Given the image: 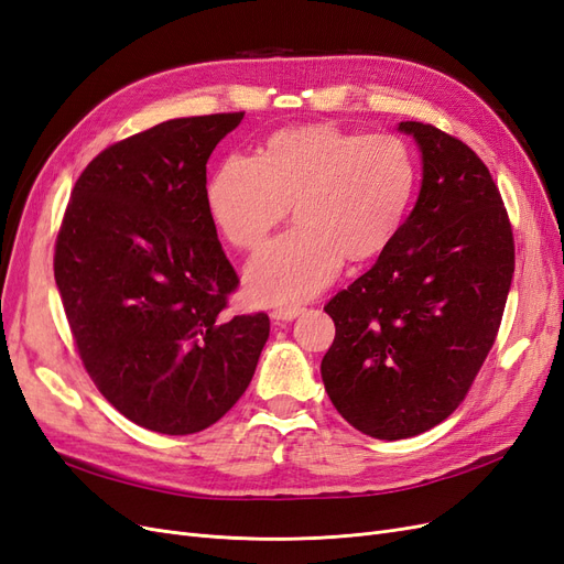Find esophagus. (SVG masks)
<instances>
[{
  "mask_svg": "<svg viewBox=\"0 0 564 564\" xmlns=\"http://www.w3.org/2000/svg\"><path fill=\"white\" fill-rule=\"evenodd\" d=\"M303 311H305L303 305H280V308L272 311V319H284L286 322V319L299 317Z\"/></svg>",
  "mask_w": 564,
  "mask_h": 564,
  "instance_id": "34e87169",
  "label": "esophagus"
}]
</instances>
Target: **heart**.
<instances>
[{"mask_svg": "<svg viewBox=\"0 0 564 564\" xmlns=\"http://www.w3.org/2000/svg\"><path fill=\"white\" fill-rule=\"evenodd\" d=\"M414 152L392 133L336 124L284 127L259 158L232 155L209 181L216 228L240 251H261L294 204L299 226L247 270L268 303L308 299L348 263H367L395 240L416 193Z\"/></svg>", "mask_w": 564, "mask_h": 564, "instance_id": "b5f03b06", "label": "heart"}]
</instances>
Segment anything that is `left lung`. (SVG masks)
Masks as SVG:
<instances>
[{
    "instance_id": "left-lung-1",
    "label": "left lung",
    "mask_w": 564,
    "mask_h": 564,
    "mask_svg": "<svg viewBox=\"0 0 564 564\" xmlns=\"http://www.w3.org/2000/svg\"><path fill=\"white\" fill-rule=\"evenodd\" d=\"M400 131L423 155L416 207L379 261L324 305L336 327L324 390L379 440L431 431L466 400L516 270L513 228L487 164L433 124Z\"/></svg>"
}]
</instances>
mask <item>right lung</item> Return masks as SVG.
I'll list each match as a JSON object with an SVG mask.
<instances>
[{
	"label": "right lung",
	"mask_w": 564,
	"mask_h": 564,
	"mask_svg": "<svg viewBox=\"0 0 564 564\" xmlns=\"http://www.w3.org/2000/svg\"><path fill=\"white\" fill-rule=\"evenodd\" d=\"M245 112L169 119L108 145L73 187L54 278L79 360L119 414L164 435L209 429L245 395L265 313L240 286L207 204V160Z\"/></svg>",
	"instance_id": "right-lung-1"
}]
</instances>
